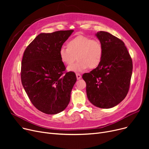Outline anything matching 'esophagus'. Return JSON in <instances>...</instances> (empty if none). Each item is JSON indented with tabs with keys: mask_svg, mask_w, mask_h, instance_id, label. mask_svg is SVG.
Returning a JSON list of instances; mask_svg holds the SVG:
<instances>
[{
	"mask_svg": "<svg viewBox=\"0 0 149 149\" xmlns=\"http://www.w3.org/2000/svg\"><path fill=\"white\" fill-rule=\"evenodd\" d=\"M76 76H77V80H80V79H81V75H80V74H79V73H77V74H76Z\"/></svg>",
	"mask_w": 149,
	"mask_h": 149,
	"instance_id": "esophagus-1",
	"label": "esophagus"
}]
</instances>
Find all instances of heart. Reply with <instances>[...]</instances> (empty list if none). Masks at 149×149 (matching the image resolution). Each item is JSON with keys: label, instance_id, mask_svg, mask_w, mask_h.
I'll return each mask as SVG.
<instances>
[{"label": "heart", "instance_id": "b5f03b06", "mask_svg": "<svg viewBox=\"0 0 149 149\" xmlns=\"http://www.w3.org/2000/svg\"><path fill=\"white\" fill-rule=\"evenodd\" d=\"M62 63L66 65H72L76 57L77 61L68 68V71L81 72L97 68L102 60L103 48L97 39L79 34L67 43V47H62L59 51Z\"/></svg>", "mask_w": 149, "mask_h": 149}]
</instances>
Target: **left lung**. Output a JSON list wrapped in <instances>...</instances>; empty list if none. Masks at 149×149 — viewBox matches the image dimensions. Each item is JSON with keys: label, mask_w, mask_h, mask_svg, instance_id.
I'll use <instances>...</instances> for the list:
<instances>
[{"label": "left lung", "mask_w": 149, "mask_h": 149, "mask_svg": "<svg viewBox=\"0 0 149 149\" xmlns=\"http://www.w3.org/2000/svg\"><path fill=\"white\" fill-rule=\"evenodd\" d=\"M95 36L103 45V58L95 69L84 74L82 78L86 83L90 102L98 107L109 109L121 103L127 94L132 60L120 38L105 31H100Z\"/></svg>", "instance_id": "8db88e82"}]
</instances>
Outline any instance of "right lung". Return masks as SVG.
I'll list each match as a JSON object with an SVG mask.
<instances>
[{
  "label": "right lung",
  "instance_id": "add662e5",
  "mask_svg": "<svg viewBox=\"0 0 149 149\" xmlns=\"http://www.w3.org/2000/svg\"><path fill=\"white\" fill-rule=\"evenodd\" d=\"M73 31L41 33L23 53L21 66L23 87L31 102L45 113H60L70 101L77 77L74 72H65L59 51Z\"/></svg>",
  "mask_w": 149,
  "mask_h": 149
}]
</instances>
